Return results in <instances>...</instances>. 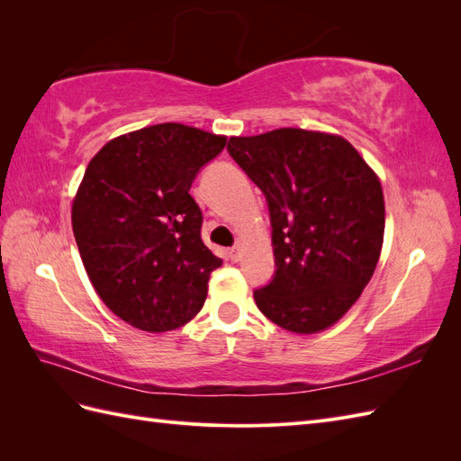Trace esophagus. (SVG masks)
<instances>
[{
  "instance_id": "esophagus-1",
  "label": "esophagus",
  "mask_w": 461,
  "mask_h": 461,
  "mask_svg": "<svg viewBox=\"0 0 461 461\" xmlns=\"http://www.w3.org/2000/svg\"><path fill=\"white\" fill-rule=\"evenodd\" d=\"M229 258H230L232 261H240V258H242V248H240V246H232V248L229 249Z\"/></svg>"
}]
</instances>
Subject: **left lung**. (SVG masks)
<instances>
[{
	"label": "left lung",
	"instance_id": "1",
	"mask_svg": "<svg viewBox=\"0 0 461 461\" xmlns=\"http://www.w3.org/2000/svg\"><path fill=\"white\" fill-rule=\"evenodd\" d=\"M229 156L269 207L275 275L254 290L275 325L312 334L352 308L381 256L379 178L344 138L278 129L230 138Z\"/></svg>",
	"mask_w": 461,
	"mask_h": 461
}]
</instances>
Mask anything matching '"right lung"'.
<instances>
[{"instance_id":"add662e5","label":"right lung","mask_w":461,"mask_h":461,"mask_svg":"<svg viewBox=\"0 0 461 461\" xmlns=\"http://www.w3.org/2000/svg\"><path fill=\"white\" fill-rule=\"evenodd\" d=\"M225 144L163 122L107 142L86 167L73 202L75 240L97 294L136 329L173 330L202 310L222 259L202 240L190 186Z\"/></svg>"}]
</instances>
